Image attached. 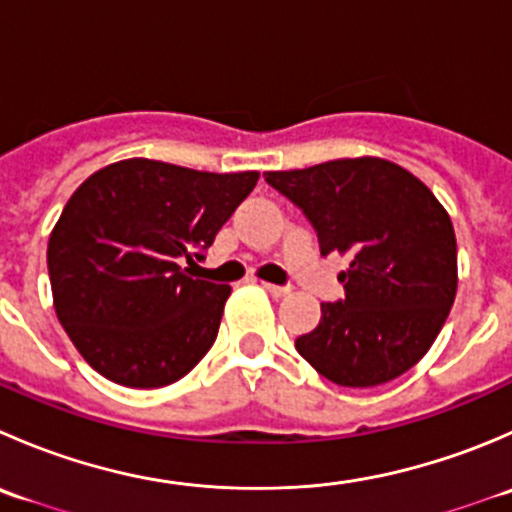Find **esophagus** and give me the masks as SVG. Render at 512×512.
Returning <instances> with one entry per match:
<instances>
[{"label":"esophagus","mask_w":512,"mask_h":512,"mask_svg":"<svg viewBox=\"0 0 512 512\" xmlns=\"http://www.w3.org/2000/svg\"><path fill=\"white\" fill-rule=\"evenodd\" d=\"M262 287H265L267 292L272 294V297H287V294L292 292V289H289V287H282V285H270V282H262Z\"/></svg>","instance_id":"1"}]
</instances>
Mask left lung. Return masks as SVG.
I'll use <instances>...</instances> for the list:
<instances>
[{
  "label": "left lung",
  "instance_id": "1",
  "mask_svg": "<svg viewBox=\"0 0 512 512\" xmlns=\"http://www.w3.org/2000/svg\"><path fill=\"white\" fill-rule=\"evenodd\" d=\"M265 180L317 230L319 250L349 257L344 299L294 342L339 386L386 384L421 361L453 307L456 232L436 195L384 158H342Z\"/></svg>",
  "mask_w": 512,
  "mask_h": 512
}]
</instances>
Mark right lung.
I'll list each match as a JSON object with an SVG mask.
<instances>
[{
    "label": "right lung",
    "instance_id": "right-lung-1",
    "mask_svg": "<svg viewBox=\"0 0 512 512\" xmlns=\"http://www.w3.org/2000/svg\"><path fill=\"white\" fill-rule=\"evenodd\" d=\"M260 173H205L148 158L96 170L49 237L61 327L108 381L158 389L183 379L218 337L230 287L188 275Z\"/></svg>",
    "mask_w": 512,
    "mask_h": 512
}]
</instances>
